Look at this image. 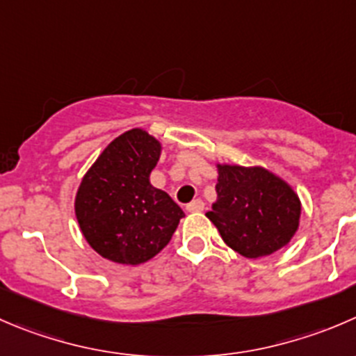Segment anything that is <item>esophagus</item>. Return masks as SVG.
I'll list each match as a JSON object with an SVG mask.
<instances>
[{
  "mask_svg": "<svg viewBox=\"0 0 356 356\" xmlns=\"http://www.w3.org/2000/svg\"><path fill=\"white\" fill-rule=\"evenodd\" d=\"M205 209V203H203V200H193L191 203H188V205H186V210H188V212H202V210Z\"/></svg>",
  "mask_w": 356,
  "mask_h": 356,
  "instance_id": "obj_1",
  "label": "esophagus"
}]
</instances>
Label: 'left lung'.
<instances>
[{
	"label": "left lung",
	"mask_w": 356,
	"mask_h": 356,
	"mask_svg": "<svg viewBox=\"0 0 356 356\" xmlns=\"http://www.w3.org/2000/svg\"><path fill=\"white\" fill-rule=\"evenodd\" d=\"M217 200L205 213L227 247L247 259L287 247L299 229L301 200L275 172L254 165L216 163Z\"/></svg>",
	"instance_id": "obj_1"
}]
</instances>
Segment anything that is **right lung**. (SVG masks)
Here are the masks:
<instances>
[{"label":"right lung","mask_w":356,"mask_h":356,"mask_svg":"<svg viewBox=\"0 0 356 356\" xmlns=\"http://www.w3.org/2000/svg\"><path fill=\"white\" fill-rule=\"evenodd\" d=\"M163 146L143 129L123 132L83 175L74 213L83 236L111 262L139 266L167 247L181 207L149 182Z\"/></svg>","instance_id":"right-lung-1"}]
</instances>
